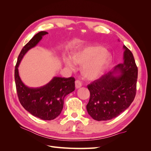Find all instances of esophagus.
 Listing matches in <instances>:
<instances>
[{"instance_id": "esophagus-1", "label": "esophagus", "mask_w": 151, "mask_h": 151, "mask_svg": "<svg viewBox=\"0 0 151 151\" xmlns=\"http://www.w3.org/2000/svg\"><path fill=\"white\" fill-rule=\"evenodd\" d=\"M75 85H76V89H79L82 86V83H81V82L80 81L77 80L75 82Z\"/></svg>"}]
</instances>
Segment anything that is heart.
Returning <instances> with one entry per match:
<instances>
[{
    "mask_svg": "<svg viewBox=\"0 0 151 151\" xmlns=\"http://www.w3.org/2000/svg\"><path fill=\"white\" fill-rule=\"evenodd\" d=\"M70 58H66L65 64L70 69L75 65L82 66L81 72L85 79L96 80L101 77L111 60L110 53L102 47H87L78 50Z\"/></svg>",
    "mask_w": 151,
    "mask_h": 151,
    "instance_id": "1",
    "label": "heart"
}]
</instances>
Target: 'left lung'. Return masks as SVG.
I'll return each instance as SVG.
<instances>
[{"mask_svg":"<svg viewBox=\"0 0 151 151\" xmlns=\"http://www.w3.org/2000/svg\"><path fill=\"white\" fill-rule=\"evenodd\" d=\"M123 48V63L88 86L90 98L86 108L95 120L106 121L118 116L135 98L137 67L130 50L125 45Z\"/></svg>","mask_w":151,"mask_h":151,"instance_id":"obj_1","label":"left lung"}]
</instances>
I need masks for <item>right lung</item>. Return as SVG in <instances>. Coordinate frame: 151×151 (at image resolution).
Segmentation results:
<instances>
[{
	"label": "right lung",
	"instance_id": "add662e5",
	"mask_svg": "<svg viewBox=\"0 0 151 151\" xmlns=\"http://www.w3.org/2000/svg\"><path fill=\"white\" fill-rule=\"evenodd\" d=\"M48 33L40 31L35 35L22 48L15 67V83L19 101L32 115L44 120H52L60 115L64 98L75 90V79L54 77L48 84L40 88H29L22 83L18 67L25 54L36 47Z\"/></svg>",
	"mask_w": 151,
	"mask_h": 151
}]
</instances>
